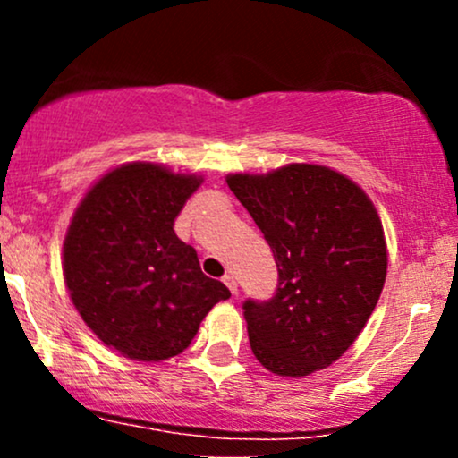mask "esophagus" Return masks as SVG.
I'll return each mask as SVG.
<instances>
[{"label": "esophagus", "instance_id": "1", "mask_svg": "<svg viewBox=\"0 0 458 458\" xmlns=\"http://www.w3.org/2000/svg\"><path fill=\"white\" fill-rule=\"evenodd\" d=\"M222 282L230 288V293H233V295H236V293H239V288H236V280H234L233 276H230V273H225V276L222 277Z\"/></svg>", "mask_w": 458, "mask_h": 458}]
</instances>
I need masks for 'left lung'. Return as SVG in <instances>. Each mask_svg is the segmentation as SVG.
<instances>
[{
    "instance_id": "1",
    "label": "left lung",
    "mask_w": 458,
    "mask_h": 458,
    "mask_svg": "<svg viewBox=\"0 0 458 458\" xmlns=\"http://www.w3.org/2000/svg\"><path fill=\"white\" fill-rule=\"evenodd\" d=\"M277 265L271 299L243 301L256 360L282 377L329 366L355 343L383 291L387 251L375 207L353 181L293 163L228 176Z\"/></svg>"
}]
</instances>
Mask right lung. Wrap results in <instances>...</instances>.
<instances>
[{"label":"right lung","instance_id":"add662e5","mask_svg":"<svg viewBox=\"0 0 458 458\" xmlns=\"http://www.w3.org/2000/svg\"><path fill=\"white\" fill-rule=\"evenodd\" d=\"M199 178L157 163L105 174L79 204L64 241V280L98 338L138 361L185 351L215 303L230 297L199 269L174 219Z\"/></svg>","mask_w":458,"mask_h":458}]
</instances>
